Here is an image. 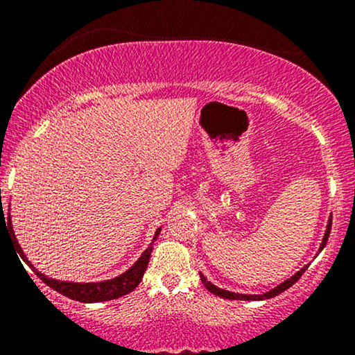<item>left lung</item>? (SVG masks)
Listing matches in <instances>:
<instances>
[{
    "label": "left lung",
    "mask_w": 355,
    "mask_h": 355,
    "mask_svg": "<svg viewBox=\"0 0 355 355\" xmlns=\"http://www.w3.org/2000/svg\"><path fill=\"white\" fill-rule=\"evenodd\" d=\"M331 227H332V215H331V217H329L327 229H325V234H324V239H322V243H320V247H319V252L322 250V248L325 247V243H327L329 235H331ZM319 252H317V254H319ZM307 267H309V266H304L302 268H300L299 272H295V274L292 275L291 279H287V280H285V282L279 284V285H277V287H274V288H270V291H268V292H263V294H237V292L225 291V288H220V287H217V285L211 284L210 280H207V277L203 275V274H200V280H202V284L205 285L207 291L211 292V294H214V295L222 297V299H229V300H266V299H272V297L282 294L284 291H287L288 287H292V285H294V284L297 282V280L300 279V275H302L304 272L307 270Z\"/></svg>",
    "instance_id": "obj_1"
}]
</instances>
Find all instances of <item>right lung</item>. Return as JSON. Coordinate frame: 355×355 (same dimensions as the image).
<instances>
[{"label":"right lung","instance_id":"obj_1","mask_svg":"<svg viewBox=\"0 0 355 355\" xmlns=\"http://www.w3.org/2000/svg\"><path fill=\"white\" fill-rule=\"evenodd\" d=\"M1 217H5V214H3ZM8 227H10L11 234L15 235L11 223ZM160 230L162 229H157V232H155V235H153L152 243H150L148 248H146L144 254L140 255V259H138L137 262L128 268V270L123 272L121 275L115 277V279L103 280V282H88V284L63 282V280H56V279H51V277L43 275L42 272H38L33 266H31V262L26 259V255L23 254L21 247L18 245V240L16 239H15V243H16V250H18V255L21 257L24 262L31 267V270H33L35 274L48 285V287L55 288V291L60 292L61 295H67L68 299L78 300V302H88V304L89 302H107V300H113V299H118V297H123L126 294H130V292L135 291V288L138 287V284L141 282V277H144L145 270H146V266H148L150 254H152V250H153L152 245H153L155 240L158 239V235H160Z\"/></svg>","mask_w":355,"mask_h":355}]
</instances>
